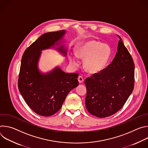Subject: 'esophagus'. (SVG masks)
I'll return each instance as SVG.
<instances>
[{"instance_id": "34e87169", "label": "esophagus", "mask_w": 148, "mask_h": 148, "mask_svg": "<svg viewBox=\"0 0 148 148\" xmlns=\"http://www.w3.org/2000/svg\"><path fill=\"white\" fill-rule=\"evenodd\" d=\"M78 82L79 83H82L84 81V78L82 76H79L78 78Z\"/></svg>"}]
</instances>
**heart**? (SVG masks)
Returning a JSON list of instances; mask_svg holds the SVG:
<instances>
[{
    "instance_id": "1",
    "label": "heart",
    "mask_w": 148,
    "mask_h": 148,
    "mask_svg": "<svg viewBox=\"0 0 148 148\" xmlns=\"http://www.w3.org/2000/svg\"><path fill=\"white\" fill-rule=\"evenodd\" d=\"M111 50L110 47L99 41L91 40L78 46L75 55L84 59V67L90 73H97L103 70L110 59ZM71 64L78 66L79 62L74 56H70Z\"/></svg>"
}]
</instances>
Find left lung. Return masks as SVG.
I'll return each instance as SVG.
<instances>
[{
	"label": "left lung",
	"mask_w": 148,
	"mask_h": 148,
	"mask_svg": "<svg viewBox=\"0 0 148 148\" xmlns=\"http://www.w3.org/2000/svg\"><path fill=\"white\" fill-rule=\"evenodd\" d=\"M112 62L85 80L86 106L92 115L105 118L117 112L131 94L135 82L133 59L121 38Z\"/></svg>",
	"instance_id": "1"
}]
</instances>
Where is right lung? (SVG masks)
I'll return each instance as SVG.
<instances>
[{"label":"right lung","instance_id":"1","mask_svg":"<svg viewBox=\"0 0 148 148\" xmlns=\"http://www.w3.org/2000/svg\"><path fill=\"white\" fill-rule=\"evenodd\" d=\"M65 33L60 30L42 34L23 54L18 88L28 106L39 115L49 116L58 112L69 92L78 86L77 73H66L56 67L42 74L37 67L41 51L58 45ZM57 49L67 55L62 45Z\"/></svg>","mask_w":148,"mask_h":148}]
</instances>
